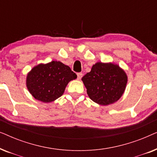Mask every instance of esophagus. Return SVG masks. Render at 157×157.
Masks as SVG:
<instances>
[{
  "label": "esophagus",
  "instance_id": "34e87169",
  "mask_svg": "<svg viewBox=\"0 0 157 157\" xmlns=\"http://www.w3.org/2000/svg\"><path fill=\"white\" fill-rule=\"evenodd\" d=\"M82 76H83L82 73H78V74H77V79H78V80H81V78H82Z\"/></svg>",
  "mask_w": 157,
  "mask_h": 157
}]
</instances>
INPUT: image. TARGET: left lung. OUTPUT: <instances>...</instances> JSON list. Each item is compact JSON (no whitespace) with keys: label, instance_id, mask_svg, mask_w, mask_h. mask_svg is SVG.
I'll return each instance as SVG.
<instances>
[{"label":"left lung","instance_id":"8db88e82","mask_svg":"<svg viewBox=\"0 0 157 157\" xmlns=\"http://www.w3.org/2000/svg\"><path fill=\"white\" fill-rule=\"evenodd\" d=\"M89 98L100 105L117 101L125 91L127 76L117 64L98 62L81 78Z\"/></svg>","mask_w":157,"mask_h":157}]
</instances>
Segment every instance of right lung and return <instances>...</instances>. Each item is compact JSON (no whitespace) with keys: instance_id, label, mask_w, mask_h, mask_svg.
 Masks as SVG:
<instances>
[{"instance_id":"obj_1","label":"right lung","mask_w":157,"mask_h":157,"mask_svg":"<svg viewBox=\"0 0 157 157\" xmlns=\"http://www.w3.org/2000/svg\"><path fill=\"white\" fill-rule=\"evenodd\" d=\"M76 78L69 66L53 61L32 68L27 75L26 86L36 99L49 103L63 95L68 82Z\"/></svg>"}]
</instances>
